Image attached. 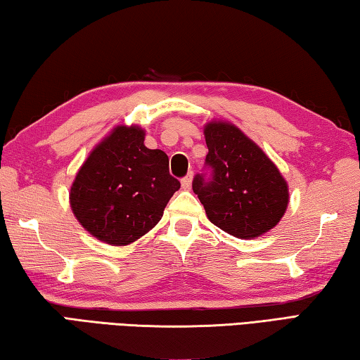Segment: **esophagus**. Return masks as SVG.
Returning <instances> with one entry per match:
<instances>
[{"label":"esophagus","mask_w":360,"mask_h":360,"mask_svg":"<svg viewBox=\"0 0 360 360\" xmlns=\"http://www.w3.org/2000/svg\"><path fill=\"white\" fill-rule=\"evenodd\" d=\"M192 172L188 173L187 176H184V178L181 179V184H182V188H186V191H188V188H191V186H192Z\"/></svg>","instance_id":"obj_1"}]
</instances>
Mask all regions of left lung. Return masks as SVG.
Wrapping results in <instances>:
<instances>
[{
	"label": "left lung",
	"mask_w": 360,
	"mask_h": 360,
	"mask_svg": "<svg viewBox=\"0 0 360 360\" xmlns=\"http://www.w3.org/2000/svg\"><path fill=\"white\" fill-rule=\"evenodd\" d=\"M208 173L192 188L216 227L236 238L266 233L281 221L289 203L288 182L275 163L238 127L212 120L205 125Z\"/></svg>",
	"instance_id": "1"
}]
</instances>
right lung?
Wrapping results in <instances>:
<instances>
[{
  "mask_svg": "<svg viewBox=\"0 0 360 360\" xmlns=\"http://www.w3.org/2000/svg\"><path fill=\"white\" fill-rule=\"evenodd\" d=\"M168 155L144 146V130L119 125L90 152L71 186V210L82 227L108 245L141 238L163 216L181 182Z\"/></svg>",
  "mask_w": 360,
  "mask_h": 360,
  "instance_id": "obj_1",
  "label": "right lung"
}]
</instances>
